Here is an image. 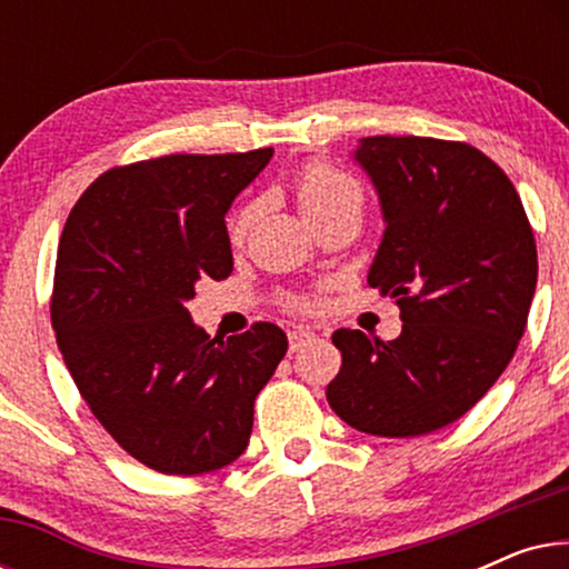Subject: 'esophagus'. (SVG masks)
<instances>
[{
	"mask_svg": "<svg viewBox=\"0 0 569 569\" xmlns=\"http://www.w3.org/2000/svg\"><path fill=\"white\" fill-rule=\"evenodd\" d=\"M287 337H290V352H298L300 347H306L308 341L316 339V333L308 331V329H292L290 333H287Z\"/></svg>",
	"mask_w": 569,
	"mask_h": 569,
	"instance_id": "esophagus-1",
	"label": "esophagus"
}]
</instances>
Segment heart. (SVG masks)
<instances>
[{
    "label": "heart",
    "instance_id": "b5f03b06",
    "mask_svg": "<svg viewBox=\"0 0 569 569\" xmlns=\"http://www.w3.org/2000/svg\"><path fill=\"white\" fill-rule=\"evenodd\" d=\"M295 193H298V204L302 214L310 222L321 220L326 214L339 212L345 207H360L362 193L347 173H341L339 168L329 166V162H310L300 170L298 181H295ZM253 217V207H243L236 217L230 220V236L232 240L243 238Z\"/></svg>",
    "mask_w": 569,
    "mask_h": 569
}]
</instances>
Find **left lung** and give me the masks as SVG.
<instances>
[{
	"instance_id": "left-lung-1",
	"label": "left lung",
	"mask_w": 569,
	"mask_h": 569,
	"mask_svg": "<svg viewBox=\"0 0 569 569\" xmlns=\"http://www.w3.org/2000/svg\"><path fill=\"white\" fill-rule=\"evenodd\" d=\"M383 238L368 284L401 308V333L333 331L341 370L326 388L355 430L417 438L461 419L502 376L536 292V243L510 178L463 142L365 137Z\"/></svg>"
}]
</instances>
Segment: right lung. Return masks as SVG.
<instances>
[{"mask_svg":"<svg viewBox=\"0 0 569 569\" xmlns=\"http://www.w3.org/2000/svg\"><path fill=\"white\" fill-rule=\"evenodd\" d=\"M274 150L168 154L113 168L77 201L59 240L51 323L82 399L111 438L160 473H209L248 446L253 401L287 352L256 323L209 339L186 308L224 279V214Z\"/></svg>","mask_w":569,"mask_h":569,"instance_id":"add662e5","label":"right lung"}]
</instances>
